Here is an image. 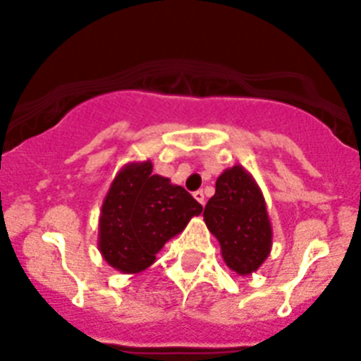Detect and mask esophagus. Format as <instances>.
I'll return each instance as SVG.
<instances>
[{"label": "esophagus", "mask_w": 361, "mask_h": 361, "mask_svg": "<svg viewBox=\"0 0 361 361\" xmlns=\"http://www.w3.org/2000/svg\"><path fill=\"white\" fill-rule=\"evenodd\" d=\"M193 197H195V200L197 202H200L204 206V202H206V200H204V191H195V193H193Z\"/></svg>", "instance_id": "obj_1"}]
</instances>
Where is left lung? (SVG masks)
<instances>
[{
    "label": "left lung",
    "instance_id": "1",
    "mask_svg": "<svg viewBox=\"0 0 361 361\" xmlns=\"http://www.w3.org/2000/svg\"><path fill=\"white\" fill-rule=\"evenodd\" d=\"M204 222L219 240L226 266L237 275H251L269 257L273 228L266 199L253 175L240 164L216 178L215 195L204 208Z\"/></svg>",
    "mask_w": 361,
    "mask_h": 361
}]
</instances>
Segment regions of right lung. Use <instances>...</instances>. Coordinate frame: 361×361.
<instances>
[{"label":"right lung","mask_w":361,"mask_h":361,"mask_svg":"<svg viewBox=\"0 0 361 361\" xmlns=\"http://www.w3.org/2000/svg\"><path fill=\"white\" fill-rule=\"evenodd\" d=\"M152 171L149 159L123 166L101 206L99 251L108 266L126 275L148 269L162 245L202 213L183 186Z\"/></svg>","instance_id":"right-lung-1"}]
</instances>
